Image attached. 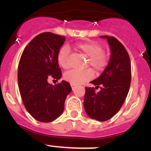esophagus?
Wrapping results in <instances>:
<instances>
[{"instance_id": "obj_1", "label": "esophagus", "mask_w": 151, "mask_h": 151, "mask_svg": "<svg viewBox=\"0 0 151 151\" xmlns=\"http://www.w3.org/2000/svg\"><path fill=\"white\" fill-rule=\"evenodd\" d=\"M71 87H72V89H73V90H74V89L76 88V85H72V84H71Z\"/></svg>"}]
</instances>
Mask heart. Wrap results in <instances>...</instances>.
Here are the masks:
<instances>
[{
    "label": "heart",
    "instance_id": "b5f03b06",
    "mask_svg": "<svg viewBox=\"0 0 151 151\" xmlns=\"http://www.w3.org/2000/svg\"><path fill=\"white\" fill-rule=\"evenodd\" d=\"M75 48L88 57L87 65H90L97 73L102 71L107 65V57L103 52V47L95 41H88L76 45ZM69 49L68 47H62L57 53V63L63 69H68L69 64L68 57ZM93 77V73L91 69L85 70H70L64 74V78L72 85H78L86 82Z\"/></svg>",
    "mask_w": 151,
    "mask_h": 151
}]
</instances>
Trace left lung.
<instances>
[{
    "label": "left lung",
    "mask_w": 151,
    "mask_h": 151,
    "mask_svg": "<svg viewBox=\"0 0 151 151\" xmlns=\"http://www.w3.org/2000/svg\"><path fill=\"white\" fill-rule=\"evenodd\" d=\"M106 38L110 47V58L104 71L91 83L100 88H85L84 108L90 118L100 122L111 119L120 110L129 93L132 70L129 54L125 47L113 36Z\"/></svg>",
    "instance_id": "1"
}]
</instances>
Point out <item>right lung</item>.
Masks as SVG:
<instances>
[{
    "instance_id": "right-lung-1",
    "label": "right lung",
    "mask_w": 151,
    "mask_h": 151,
    "mask_svg": "<svg viewBox=\"0 0 151 151\" xmlns=\"http://www.w3.org/2000/svg\"><path fill=\"white\" fill-rule=\"evenodd\" d=\"M65 36L43 32L35 36L26 47L18 66V85L23 104L36 120L54 121L64 110L66 96L72 91L69 82L63 80L53 85L50 78L59 80L62 72L57 53Z\"/></svg>"
}]
</instances>
